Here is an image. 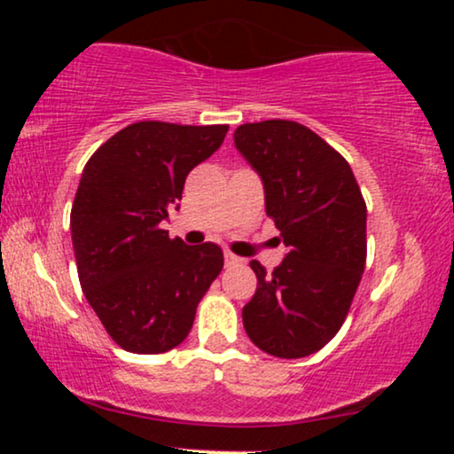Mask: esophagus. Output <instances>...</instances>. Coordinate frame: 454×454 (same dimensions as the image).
<instances>
[{
  "mask_svg": "<svg viewBox=\"0 0 454 454\" xmlns=\"http://www.w3.org/2000/svg\"><path fill=\"white\" fill-rule=\"evenodd\" d=\"M223 260H226V267H232V264L241 262V258H237V256H234V254H231V252L223 254Z\"/></svg>",
  "mask_w": 454,
  "mask_h": 454,
  "instance_id": "34e87169",
  "label": "esophagus"
}]
</instances>
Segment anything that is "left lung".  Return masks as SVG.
Returning <instances> with one entry per match:
<instances>
[{
  "label": "left lung",
  "instance_id": "left-lung-1",
  "mask_svg": "<svg viewBox=\"0 0 454 454\" xmlns=\"http://www.w3.org/2000/svg\"><path fill=\"white\" fill-rule=\"evenodd\" d=\"M234 145L264 184L267 215L288 247L273 273L252 260L245 333L262 352L303 358L337 335L367 260V205L346 158L286 119L243 123Z\"/></svg>",
  "mask_w": 454,
  "mask_h": 454
}]
</instances>
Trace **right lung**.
<instances>
[{
  "label": "right lung",
  "mask_w": 454,
  "mask_h": 454,
  "mask_svg": "<svg viewBox=\"0 0 454 454\" xmlns=\"http://www.w3.org/2000/svg\"><path fill=\"white\" fill-rule=\"evenodd\" d=\"M228 126L137 121L102 145L82 170L70 213L78 279L111 340L161 354L192 331L196 307L222 273L215 243L192 247L160 226L185 176L215 153Z\"/></svg>",
  "instance_id": "1"
}]
</instances>
